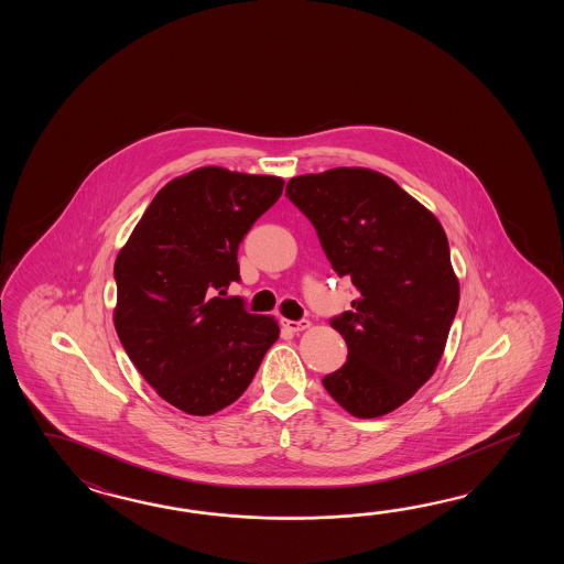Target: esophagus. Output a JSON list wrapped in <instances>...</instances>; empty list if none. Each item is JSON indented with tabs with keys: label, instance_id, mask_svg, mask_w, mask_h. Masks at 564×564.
<instances>
[{
	"label": "esophagus",
	"instance_id": "1",
	"mask_svg": "<svg viewBox=\"0 0 564 564\" xmlns=\"http://www.w3.org/2000/svg\"><path fill=\"white\" fill-rule=\"evenodd\" d=\"M282 326L290 330V333H300V330H304V328H308L311 323L306 321V318H300V321H282Z\"/></svg>",
	"mask_w": 564,
	"mask_h": 564
}]
</instances>
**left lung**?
Returning a JSON list of instances; mask_svg holds the SVG:
<instances>
[{
    "instance_id": "8db88e82",
    "label": "left lung",
    "mask_w": 564,
    "mask_h": 564,
    "mask_svg": "<svg viewBox=\"0 0 564 564\" xmlns=\"http://www.w3.org/2000/svg\"><path fill=\"white\" fill-rule=\"evenodd\" d=\"M338 278L359 292L330 318L347 362L324 389L357 417H381L432 377L459 302L440 221L395 181L369 169H330L288 181Z\"/></svg>"
}]
</instances>
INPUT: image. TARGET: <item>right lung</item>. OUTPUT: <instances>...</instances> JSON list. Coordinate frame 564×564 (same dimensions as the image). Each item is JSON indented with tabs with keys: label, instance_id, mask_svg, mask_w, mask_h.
<instances>
[{
	"label": "right lung",
	"instance_id": "right-lung-1",
	"mask_svg": "<svg viewBox=\"0 0 564 564\" xmlns=\"http://www.w3.org/2000/svg\"><path fill=\"white\" fill-rule=\"evenodd\" d=\"M284 180L204 167L167 183L115 262V328L144 381L189 415L228 408L252 383L278 324L240 296L238 248Z\"/></svg>",
	"mask_w": 564,
	"mask_h": 564
}]
</instances>
